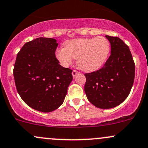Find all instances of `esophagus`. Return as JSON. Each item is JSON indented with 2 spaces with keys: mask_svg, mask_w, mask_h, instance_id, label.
<instances>
[{
  "mask_svg": "<svg viewBox=\"0 0 148 148\" xmlns=\"http://www.w3.org/2000/svg\"><path fill=\"white\" fill-rule=\"evenodd\" d=\"M78 73H79L78 71H76V70H73V71H72V73H71V74H72L73 77H74H74H75L76 76H77V74H78Z\"/></svg>",
  "mask_w": 148,
  "mask_h": 148,
  "instance_id": "1",
  "label": "esophagus"
}]
</instances>
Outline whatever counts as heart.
Wrapping results in <instances>:
<instances>
[{"mask_svg": "<svg viewBox=\"0 0 148 148\" xmlns=\"http://www.w3.org/2000/svg\"><path fill=\"white\" fill-rule=\"evenodd\" d=\"M110 51L109 41L106 37L99 36L69 40L65 42V47L56 49L55 56L64 67L77 59V64L81 69L91 72L103 66Z\"/></svg>", "mask_w": 148, "mask_h": 148, "instance_id": "b5f03b06", "label": "heart"}]
</instances>
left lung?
<instances>
[{"instance_id": "left-lung-1", "label": "left lung", "mask_w": 148, "mask_h": 148, "mask_svg": "<svg viewBox=\"0 0 148 148\" xmlns=\"http://www.w3.org/2000/svg\"><path fill=\"white\" fill-rule=\"evenodd\" d=\"M111 54L101 69L85 74L84 91L90 103L108 109L123 102L130 92L135 78V64L129 47L117 37L106 35Z\"/></svg>"}]
</instances>
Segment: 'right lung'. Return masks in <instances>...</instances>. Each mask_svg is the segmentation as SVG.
I'll return each instance as SVG.
<instances>
[{"label": "right lung", "instance_id": "right-lung-1", "mask_svg": "<svg viewBox=\"0 0 148 148\" xmlns=\"http://www.w3.org/2000/svg\"><path fill=\"white\" fill-rule=\"evenodd\" d=\"M58 46L53 38L39 37L26 42L17 54L13 69L17 91L24 102L49 113L63 103L73 79L71 69L59 64Z\"/></svg>", "mask_w": 148, "mask_h": 148}]
</instances>
